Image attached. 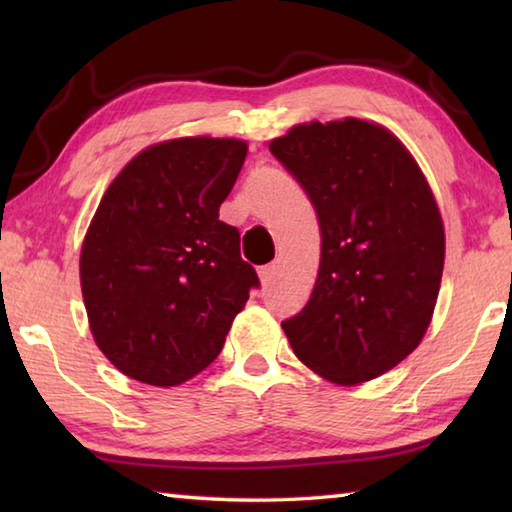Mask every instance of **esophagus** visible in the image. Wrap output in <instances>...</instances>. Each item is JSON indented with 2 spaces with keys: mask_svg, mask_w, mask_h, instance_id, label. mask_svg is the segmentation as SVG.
<instances>
[{
  "mask_svg": "<svg viewBox=\"0 0 512 512\" xmlns=\"http://www.w3.org/2000/svg\"><path fill=\"white\" fill-rule=\"evenodd\" d=\"M275 271L277 266L275 264H268V266H262L259 268V280H262V284H268L275 277Z\"/></svg>",
  "mask_w": 512,
  "mask_h": 512,
  "instance_id": "34e87169",
  "label": "esophagus"
}]
</instances>
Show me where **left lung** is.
Instances as JSON below:
<instances>
[{"label":"left lung","instance_id":"1","mask_svg":"<svg viewBox=\"0 0 512 512\" xmlns=\"http://www.w3.org/2000/svg\"><path fill=\"white\" fill-rule=\"evenodd\" d=\"M268 149L314 205V291L282 323L296 357L334 384H359L418 348L436 307L445 228L411 153L370 121H311Z\"/></svg>","mask_w":512,"mask_h":512}]
</instances>
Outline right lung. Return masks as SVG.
Returning <instances> with one entry per match:
<instances>
[{
  "label": "right lung",
  "instance_id": "right-lung-1",
  "mask_svg": "<svg viewBox=\"0 0 512 512\" xmlns=\"http://www.w3.org/2000/svg\"><path fill=\"white\" fill-rule=\"evenodd\" d=\"M246 151L214 137L155 144L103 194L81 248V289L94 341L124 375L151 386L192 379L259 287L239 230L219 221Z\"/></svg>",
  "mask_w": 512,
  "mask_h": 512
}]
</instances>
